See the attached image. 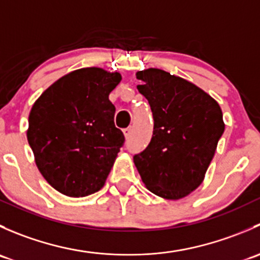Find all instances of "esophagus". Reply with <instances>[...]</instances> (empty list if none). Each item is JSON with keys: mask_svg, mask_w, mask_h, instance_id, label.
I'll list each match as a JSON object with an SVG mask.
<instances>
[{"mask_svg": "<svg viewBox=\"0 0 260 260\" xmlns=\"http://www.w3.org/2000/svg\"><path fill=\"white\" fill-rule=\"evenodd\" d=\"M123 133H124V137L125 138H129L131 133H132V128H131V127L125 128V129H123Z\"/></svg>", "mask_w": 260, "mask_h": 260, "instance_id": "obj_1", "label": "esophagus"}]
</instances>
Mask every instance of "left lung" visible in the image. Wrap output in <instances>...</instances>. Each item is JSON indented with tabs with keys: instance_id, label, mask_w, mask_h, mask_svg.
I'll use <instances>...</instances> for the list:
<instances>
[{
	"instance_id": "obj_1",
	"label": "left lung",
	"mask_w": 260,
	"mask_h": 260,
	"mask_svg": "<svg viewBox=\"0 0 260 260\" xmlns=\"http://www.w3.org/2000/svg\"><path fill=\"white\" fill-rule=\"evenodd\" d=\"M138 91L153 113V136L133 157L151 192L179 200L201 185L225 129L219 103L208 93L161 69L137 72Z\"/></svg>"
}]
</instances>
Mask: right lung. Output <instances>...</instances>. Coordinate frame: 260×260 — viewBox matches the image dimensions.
Segmentation results:
<instances>
[{
  "mask_svg": "<svg viewBox=\"0 0 260 260\" xmlns=\"http://www.w3.org/2000/svg\"><path fill=\"white\" fill-rule=\"evenodd\" d=\"M119 73L83 68L64 75L34 103L27 141L36 166L50 185L70 198H84L106 183L119 148L109 94Z\"/></svg>",
  "mask_w": 260,
  "mask_h": 260,
  "instance_id": "add662e5",
  "label": "right lung"
}]
</instances>
